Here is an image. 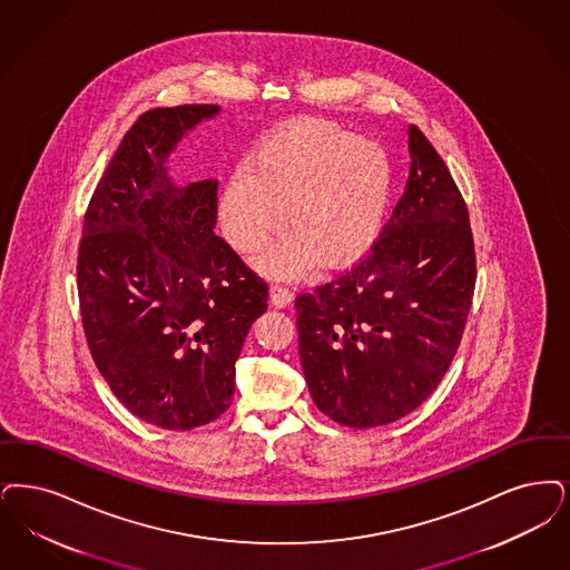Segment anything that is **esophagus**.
<instances>
[{"label": "esophagus", "instance_id": "1", "mask_svg": "<svg viewBox=\"0 0 570 570\" xmlns=\"http://www.w3.org/2000/svg\"><path fill=\"white\" fill-rule=\"evenodd\" d=\"M269 295H272V305L274 307H288L291 303H293V293L286 288V286H282V284H274L272 286V291H269Z\"/></svg>", "mask_w": 570, "mask_h": 570}]
</instances>
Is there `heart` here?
I'll return each instance as SVG.
<instances>
[{
	"mask_svg": "<svg viewBox=\"0 0 570 570\" xmlns=\"http://www.w3.org/2000/svg\"><path fill=\"white\" fill-rule=\"evenodd\" d=\"M392 188L386 150L322 120H296L261 137L244 171L220 199V225L239 252L258 250L284 223L291 228L258 256L267 274L296 275L320 258L340 267L377 239Z\"/></svg>",
	"mask_w": 570,
	"mask_h": 570,
	"instance_id": "obj_1",
	"label": "heart"
}]
</instances>
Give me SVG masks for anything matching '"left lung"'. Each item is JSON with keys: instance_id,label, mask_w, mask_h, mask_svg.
<instances>
[{"instance_id": "8db88e82", "label": "left lung", "mask_w": 570, "mask_h": 570, "mask_svg": "<svg viewBox=\"0 0 570 570\" xmlns=\"http://www.w3.org/2000/svg\"><path fill=\"white\" fill-rule=\"evenodd\" d=\"M410 178L365 256L295 298L301 366L318 410L350 429L417 410L452 365L478 261L469 209L429 137L410 127Z\"/></svg>"}]
</instances>
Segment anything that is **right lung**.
I'll list each match as a JSON object with an SVG mask.
<instances>
[{
	"mask_svg": "<svg viewBox=\"0 0 570 570\" xmlns=\"http://www.w3.org/2000/svg\"><path fill=\"white\" fill-rule=\"evenodd\" d=\"M218 112L193 104L137 118L92 193L78 248L80 316L116 399L167 431L230 405L235 361L267 309V282L214 233L218 183L178 186L167 157Z\"/></svg>",
	"mask_w": 570,
	"mask_h": 570,
	"instance_id": "obj_1",
	"label": "right lung"
}]
</instances>
